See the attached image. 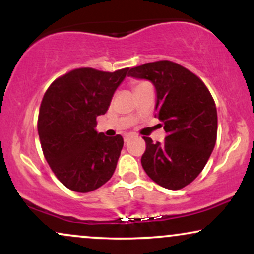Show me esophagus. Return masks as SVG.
<instances>
[{
	"label": "esophagus",
	"mask_w": 254,
	"mask_h": 254,
	"mask_svg": "<svg viewBox=\"0 0 254 254\" xmlns=\"http://www.w3.org/2000/svg\"><path fill=\"white\" fill-rule=\"evenodd\" d=\"M131 137H132L131 135H125V136H124V142H129Z\"/></svg>",
	"instance_id": "1"
}]
</instances>
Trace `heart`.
Instances as JSON below:
<instances>
[{"instance_id": "heart-1", "label": "heart", "mask_w": 254, "mask_h": 254, "mask_svg": "<svg viewBox=\"0 0 254 254\" xmlns=\"http://www.w3.org/2000/svg\"><path fill=\"white\" fill-rule=\"evenodd\" d=\"M147 82H143V81H141V82H136L135 83V88H137V87H141V86H143V84H145Z\"/></svg>"}]
</instances>
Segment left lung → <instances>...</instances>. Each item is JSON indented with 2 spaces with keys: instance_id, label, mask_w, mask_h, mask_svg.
Segmentation results:
<instances>
[{
  "instance_id": "1",
  "label": "left lung",
  "mask_w": 254,
  "mask_h": 254,
  "mask_svg": "<svg viewBox=\"0 0 254 254\" xmlns=\"http://www.w3.org/2000/svg\"><path fill=\"white\" fill-rule=\"evenodd\" d=\"M127 76L148 80L156 90V116L167 132L165 142L143 137L141 164L153 182L179 190L193 182L208 162L217 136L215 101L193 72L171 61L131 68Z\"/></svg>"
}]
</instances>
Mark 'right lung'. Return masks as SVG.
Here are the masks:
<instances>
[{
	"instance_id": "1",
	"label": "right lung",
	"mask_w": 254,
	"mask_h": 254,
	"mask_svg": "<svg viewBox=\"0 0 254 254\" xmlns=\"http://www.w3.org/2000/svg\"><path fill=\"white\" fill-rule=\"evenodd\" d=\"M129 68L115 72L80 68L51 83L44 94L38 133L46 161L64 186L94 191L115 173L124 141L95 130Z\"/></svg>"
}]
</instances>
